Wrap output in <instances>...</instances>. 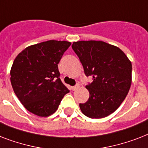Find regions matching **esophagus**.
I'll list each match as a JSON object with an SVG mask.
<instances>
[{"label":"esophagus","mask_w":148,"mask_h":148,"mask_svg":"<svg viewBox=\"0 0 148 148\" xmlns=\"http://www.w3.org/2000/svg\"><path fill=\"white\" fill-rule=\"evenodd\" d=\"M80 84H77L75 86H74V87H72V90H77V89H78L79 88H80Z\"/></svg>","instance_id":"1"}]
</instances>
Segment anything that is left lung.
<instances>
[{
	"mask_svg": "<svg viewBox=\"0 0 148 148\" xmlns=\"http://www.w3.org/2000/svg\"><path fill=\"white\" fill-rule=\"evenodd\" d=\"M72 49L86 76L93 77L86 85L88 101L79 104L81 111L90 118L107 117L119 108L130 90L131 62L119 47L100 40L74 42Z\"/></svg>",
	"mask_w": 148,
	"mask_h": 148,
	"instance_id": "obj_1",
	"label": "left lung"
}]
</instances>
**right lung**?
<instances>
[{
  "label": "right lung",
  "instance_id": "add662e5",
  "mask_svg": "<svg viewBox=\"0 0 148 148\" xmlns=\"http://www.w3.org/2000/svg\"><path fill=\"white\" fill-rule=\"evenodd\" d=\"M71 45L65 40H47L26 47L14 60L11 85L24 108L34 114H53L69 92L60 81L58 64Z\"/></svg>",
  "mask_w": 148,
  "mask_h": 148
}]
</instances>
